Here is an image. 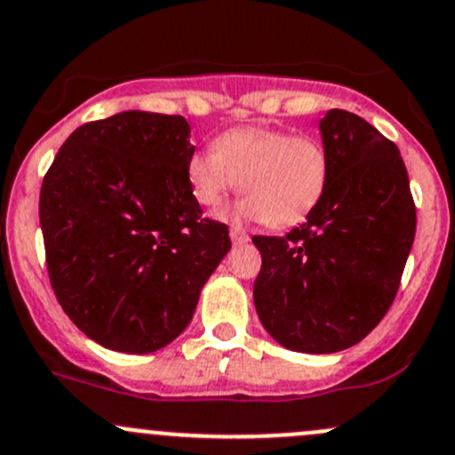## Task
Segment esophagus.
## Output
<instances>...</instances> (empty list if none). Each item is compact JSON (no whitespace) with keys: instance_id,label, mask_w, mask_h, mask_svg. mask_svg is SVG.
<instances>
[{"instance_id":"1","label":"esophagus","mask_w":455,"mask_h":455,"mask_svg":"<svg viewBox=\"0 0 455 455\" xmlns=\"http://www.w3.org/2000/svg\"><path fill=\"white\" fill-rule=\"evenodd\" d=\"M231 242L235 246H242V243L248 242V233L242 227H231Z\"/></svg>"}]
</instances>
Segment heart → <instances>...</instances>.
Here are the masks:
<instances>
[{
    "label": "heart",
    "instance_id": "b5f03b06",
    "mask_svg": "<svg viewBox=\"0 0 455 455\" xmlns=\"http://www.w3.org/2000/svg\"><path fill=\"white\" fill-rule=\"evenodd\" d=\"M216 150H196L185 174L194 198L213 207L231 189L246 191L222 218L266 220L272 227L300 222L329 183L327 148L279 128L242 126L215 140Z\"/></svg>",
    "mask_w": 455,
    "mask_h": 455
}]
</instances>
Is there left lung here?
<instances>
[{"instance_id":"8db88e82","label":"left lung","mask_w":455,"mask_h":455,"mask_svg":"<svg viewBox=\"0 0 455 455\" xmlns=\"http://www.w3.org/2000/svg\"><path fill=\"white\" fill-rule=\"evenodd\" d=\"M329 183L307 222L285 237L255 235L261 270L252 299L281 347L338 353L364 340L399 290L417 209L399 148L357 115L318 124Z\"/></svg>"}]
</instances>
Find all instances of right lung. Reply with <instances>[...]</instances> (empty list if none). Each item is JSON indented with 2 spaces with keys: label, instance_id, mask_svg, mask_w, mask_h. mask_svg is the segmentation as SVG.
Masks as SVG:
<instances>
[{
  "label": "right lung",
  "instance_id": "obj_1",
  "mask_svg": "<svg viewBox=\"0 0 455 455\" xmlns=\"http://www.w3.org/2000/svg\"><path fill=\"white\" fill-rule=\"evenodd\" d=\"M180 115L124 111L76 128L43 179L38 218L60 307L93 342L159 351L185 331L200 290L231 251L203 218Z\"/></svg>",
  "mask_w": 455,
  "mask_h": 455
}]
</instances>
